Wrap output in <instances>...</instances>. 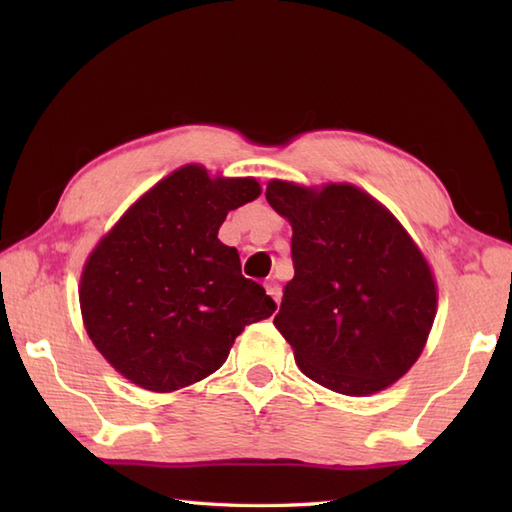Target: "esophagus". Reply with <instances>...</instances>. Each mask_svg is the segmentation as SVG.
I'll return each mask as SVG.
<instances>
[{"label":"esophagus","mask_w":512,"mask_h":512,"mask_svg":"<svg viewBox=\"0 0 512 512\" xmlns=\"http://www.w3.org/2000/svg\"><path fill=\"white\" fill-rule=\"evenodd\" d=\"M264 286H266V292H268V295L273 297V299H275V303L279 306V301H281V286H279V281H277V279H268Z\"/></svg>","instance_id":"obj_1"}]
</instances>
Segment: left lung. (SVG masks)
I'll use <instances>...</instances> for the list:
<instances>
[{"label": "left lung", "instance_id": "8db88e82", "mask_svg": "<svg viewBox=\"0 0 512 512\" xmlns=\"http://www.w3.org/2000/svg\"><path fill=\"white\" fill-rule=\"evenodd\" d=\"M292 226V277L275 328L299 369L343 396H372L418 361L438 312L433 270L396 215L350 182L270 180Z\"/></svg>", "mask_w": 512, "mask_h": 512}]
</instances>
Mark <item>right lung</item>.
Instances as JSON below:
<instances>
[{
	"label": "right lung",
	"mask_w": 512,
	"mask_h": 512,
	"mask_svg": "<svg viewBox=\"0 0 512 512\" xmlns=\"http://www.w3.org/2000/svg\"><path fill=\"white\" fill-rule=\"evenodd\" d=\"M255 178L182 165L129 206L81 270L83 328L129 383L156 394L220 369L246 325L275 301L242 275L217 237L226 215L259 198Z\"/></svg>",
	"instance_id": "1"
}]
</instances>
